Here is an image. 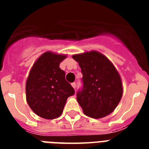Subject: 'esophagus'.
I'll return each instance as SVG.
<instances>
[{
	"label": "esophagus",
	"mask_w": 149,
	"mask_h": 149,
	"mask_svg": "<svg viewBox=\"0 0 149 149\" xmlns=\"http://www.w3.org/2000/svg\"><path fill=\"white\" fill-rule=\"evenodd\" d=\"M71 85H72V87H73V88H74V89L77 88V84H76V83H72V84H71Z\"/></svg>",
	"instance_id": "1"
}]
</instances>
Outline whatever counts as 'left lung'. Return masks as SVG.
I'll use <instances>...</instances> for the list:
<instances>
[{"label":"left lung","mask_w":149,"mask_h":149,"mask_svg":"<svg viewBox=\"0 0 149 149\" xmlns=\"http://www.w3.org/2000/svg\"><path fill=\"white\" fill-rule=\"evenodd\" d=\"M83 74V86L77 99L84 113L93 118L108 115L122 97V84L118 71L107 57L92 51L74 55Z\"/></svg>","instance_id":"left-lung-1"}]
</instances>
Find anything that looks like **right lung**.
<instances>
[{
    "instance_id": "right-lung-1",
    "label": "right lung",
    "mask_w": 149,
    "mask_h": 149,
    "mask_svg": "<svg viewBox=\"0 0 149 149\" xmlns=\"http://www.w3.org/2000/svg\"><path fill=\"white\" fill-rule=\"evenodd\" d=\"M66 56L47 52L37 59L26 82L27 102L32 111L45 119L62 114L66 100L75 91L65 79L59 64Z\"/></svg>"
}]
</instances>
